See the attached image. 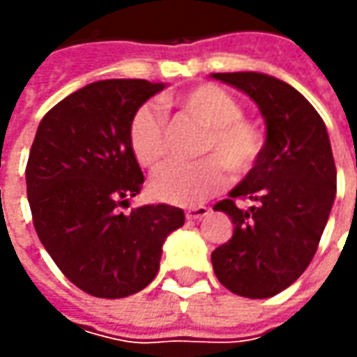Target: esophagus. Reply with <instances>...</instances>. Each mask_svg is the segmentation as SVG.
I'll use <instances>...</instances> for the list:
<instances>
[{"mask_svg":"<svg viewBox=\"0 0 357 357\" xmlns=\"http://www.w3.org/2000/svg\"><path fill=\"white\" fill-rule=\"evenodd\" d=\"M210 208H206V206H191V208L185 210V216L189 218V220H201V218L206 216Z\"/></svg>","mask_w":357,"mask_h":357,"instance_id":"obj_1","label":"esophagus"}]
</instances>
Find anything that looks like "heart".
<instances>
[{
  "label": "heart",
  "instance_id": "1",
  "mask_svg": "<svg viewBox=\"0 0 357 357\" xmlns=\"http://www.w3.org/2000/svg\"><path fill=\"white\" fill-rule=\"evenodd\" d=\"M206 128L195 164H170L151 181V195L162 202L191 206L216 193L233 176H247L264 151L260 128L243 116L241 102L218 84H201L164 101ZM128 143L135 160L156 170L166 158V122L155 105L145 102L133 112L128 126Z\"/></svg>",
  "mask_w": 357,
  "mask_h": 357
}]
</instances>
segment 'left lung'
<instances>
[{
  "mask_svg": "<svg viewBox=\"0 0 357 357\" xmlns=\"http://www.w3.org/2000/svg\"><path fill=\"white\" fill-rule=\"evenodd\" d=\"M212 78L245 91L268 128L258 164L214 206L235 227L231 239L212 252V266L225 289L269 298L304 273L329 220L337 193L329 135L317 110L283 80L262 73Z\"/></svg>",
  "mask_w": 357,
  "mask_h": 357,
  "instance_id": "obj_1",
  "label": "left lung"
}]
</instances>
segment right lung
<instances>
[{
	"mask_svg": "<svg viewBox=\"0 0 357 357\" xmlns=\"http://www.w3.org/2000/svg\"><path fill=\"white\" fill-rule=\"evenodd\" d=\"M164 84L101 80L74 91L42 118L26 164V193L38 237L78 289L124 298L160 268L164 239L185 224L183 210L145 204L130 216L143 172L128 143L133 112Z\"/></svg>",
	"mask_w": 357,
	"mask_h": 357,
	"instance_id": "1",
	"label": "right lung"
}]
</instances>
